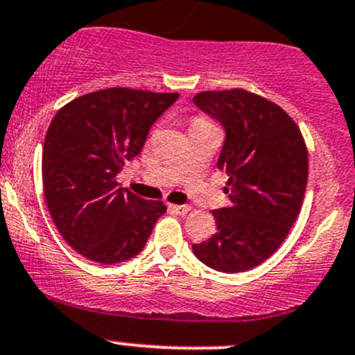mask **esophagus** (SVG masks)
I'll list each match as a JSON object with an SVG mask.
<instances>
[{
	"instance_id": "esophagus-1",
	"label": "esophagus",
	"mask_w": 355,
	"mask_h": 355,
	"mask_svg": "<svg viewBox=\"0 0 355 355\" xmlns=\"http://www.w3.org/2000/svg\"><path fill=\"white\" fill-rule=\"evenodd\" d=\"M168 209L171 210V212L178 214V216H185V214L190 212L189 205H173V204H170Z\"/></svg>"
}]
</instances>
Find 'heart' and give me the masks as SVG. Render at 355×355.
<instances>
[{
	"instance_id": "b5f03b06",
	"label": "heart",
	"mask_w": 355,
	"mask_h": 355,
	"mask_svg": "<svg viewBox=\"0 0 355 355\" xmlns=\"http://www.w3.org/2000/svg\"><path fill=\"white\" fill-rule=\"evenodd\" d=\"M198 124H209V121H205L204 118H193L192 126H198Z\"/></svg>"
}]
</instances>
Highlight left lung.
I'll return each instance as SVG.
<instances>
[{
	"mask_svg": "<svg viewBox=\"0 0 355 355\" xmlns=\"http://www.w3.org/2000/svg\"><path fill=\"white\" fill-rule=\"evenodd\" d=\"M193 103L225 130L217 166L229 177L232 202L212 210L217 232L193 244V254L217 271H248L282 246L297 220L309 150L285 109L246 89L198 92Z\"/></svg>",
	"mask_w": 355,
	"mask_h": 355,
	"instance_id": "obj_1",
	"label": "left lung"
}]
</instances>
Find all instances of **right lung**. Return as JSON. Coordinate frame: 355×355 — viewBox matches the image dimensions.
I'll return each instance as SVG.
<instances>
[{"instance_id":"right-lung-1","label":"right lung","mask_w":355,"mask_h":355,"mask_svg":"<svg viewBox=\"0 0 355 355\" xmlns=\"http://www.w3.org/2000/svg\"><path fill=\"white\" fill-rule=\"evenodd\" d=\"M177 99V92L109 87L70 101L53 116L42 158L46 207L84 258L101 264L133 258L166 212L162 200L121 189L116 175Z\"/></svg>"}]
</instances>
